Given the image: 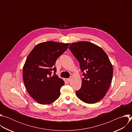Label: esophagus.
<instances>
[{"mask_svg":"<svg viewBox=\"0 0 132 132\" xmlns=\"http://www.w3.org/2000/svg\"><path fill=\"white\" fill-rule=\"evenodd\" d=\"M67 80L68 81H70L71 80V78H68V79H67Z\"/></svg>","mask_w":132,"mask_h":132,"instance_id":"34e87169","label":"esophagus"}]
</instances>
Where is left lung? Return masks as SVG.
Returning <instances> with one entry per match:
<instances>
[{"instance_id": "obj_1", "label": "left lung", "mask_w": 132, "mask_h": 132, "mask_svg": "<svg viewBox=\"0 0 132 132\" xmlns=\"http://www.w3.org/2000/svg\"><path fill=\"white\" fill-rule=\"evenodd\" d=\"M70 49L78 61L84 78L77 97L83 102L92 104L102 99L113 77V67L107 54L99 46L87 41L70 44Z\"/></svg>"}]
</instances>
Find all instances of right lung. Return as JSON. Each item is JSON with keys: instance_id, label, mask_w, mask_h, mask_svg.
Masks as SVG:
<instances>
[{"instance_id": "add662e5", "label": "right lung", "mask_w": 132, "mask_h": 132, "mask_svg": "<svg viewBox=\"0 0 132 132\" xmlns=\"http://www.w3.org/2000/svg\"><path fill=\"white\" fill-rule=\"evenodd\" d=\"M70 43L47 41L37 44L29 54L23 67V78L30 96L41 104H49L60 96L64 80L56 75L54 66ZM54 71L53 76L51 72Z\"/></svg>"}]
</instances>
